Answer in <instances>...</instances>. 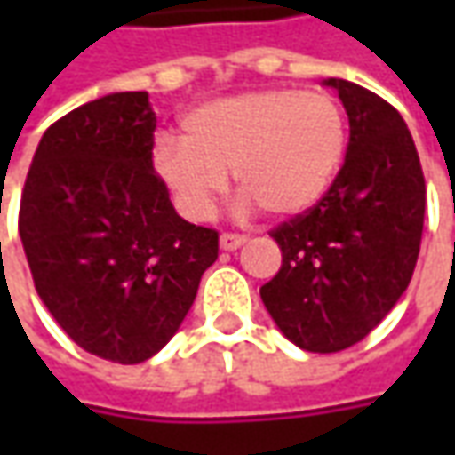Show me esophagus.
I'll use <instances>...</instances> for the list:
<instances>
[{
    "label": "esophagus",
    "instance_id": "obj_1",
    "mask_svg": "<svg viewBox=\"0 0 455 455\" xmlns=\"http://www.w3.org/2000/svg\"><path fill=\"white\" fill-rule=\"evenodd\" d=\"M248 243V237L240 235V233H222L220 235V248L222 251H237L240 245H245Z\"/></svg>",
    "mask_w": 455,
    "mask_h": 455
}]
</instances>
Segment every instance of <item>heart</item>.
I'll return each mask as SVG.
<instances>
[{
  "instance_id": "obj_1",
  "label": "heart",
  "mask_w": 455,
  "mask_h": 455,
  "mask_svg": "<svg viewBox=\"0 0 455 455\" xmlns=\"http://www.w3.org/2000/svg\"><path fill=\"white\" fill-rule=\"evenodd\" d=\"M349 129L337 98L263 88L215 98L182 116V139L159 133L151 172L187 218L204 220L233 172L243 207L271 218L311 210L337 180Z\"/></svg>"
}]
</instances>
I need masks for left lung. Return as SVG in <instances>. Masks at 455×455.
<instances>
[{"mask_svg": "<svg viewBox=\"0 0 455 455\" xmlns=\"http://www.w3.org/2000/svg\"><path fill=\"white\" fill-rule=\"evenodd\" d=\"M349 147L337 180L311 210L271 237L281 271L260 299L283 337L306 352H341L382 322L411 283L426 218L418 149L393 106L341 78Z\"/></svg>", "mask_w": 455, "mask_h": 455, "instance_id": "1", "label": "left lung"}]
</instances>
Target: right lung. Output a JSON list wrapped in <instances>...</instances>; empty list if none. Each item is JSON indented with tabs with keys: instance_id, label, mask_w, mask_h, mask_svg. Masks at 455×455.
<instances>
[{
	"instance_id": "1",
	"label": "right lung",
	"mask_w": 455,
	"mask_h": 455,
	"mask_svg": "<svg viewBox=\"0 0 455 455\" xmlns=\"http://www.w3.org/2000/svg\"><path fill=\"white\" fill-rule=\"evenodd\" d=\"M156 116L147 91L96 98L40 139L20 202L37 296L85 352L154 357L184 322L218 233L177 215L151 172Z\"/></svg>"
}]
</instances>
